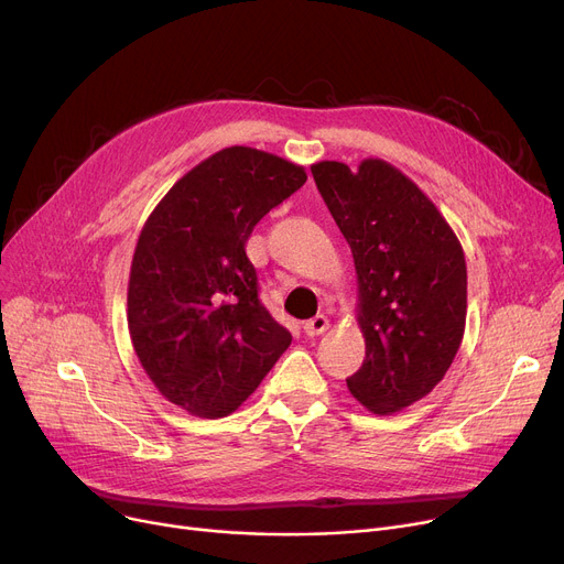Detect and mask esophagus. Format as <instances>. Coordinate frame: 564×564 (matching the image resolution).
<instances>
[{
  "instance_id": "34e87169",
  "label": "esophagus",
  "mask_w": 564,
  "mask_h": 564,
  "mask_svg": "<svg viewBox=\"0 0 564 564\" xmlns=\"http://www.w3.org/2000/svg\"><path fill=\"white\" fill-rule=\"evenodd\" d=\"M327 329H329V319L324 317V315H315V317H311V319L304 324L306 336H319V334H324Z\"/></svg>"
}]
</instances>
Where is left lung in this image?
Instances as JSON below:
<instances>
[{
	"instance_id": "8db88e82",
	"label": "left lung",
	"mask_w": 564,
	"mask_h": 564,
	"mask_svg": "<svg viewBox=\"0 0 564 564\" xmlns=\"http://www.w3.org/2000/svg\"><path fill=\"white\" fill-rule=\"evenodd\" d=\"M315 185L351 249L364 366L349 393L377 416L419 402L448 372L466 327V260L423 189L393 164L324 160Z\"/></svg>"
}]
</instances>
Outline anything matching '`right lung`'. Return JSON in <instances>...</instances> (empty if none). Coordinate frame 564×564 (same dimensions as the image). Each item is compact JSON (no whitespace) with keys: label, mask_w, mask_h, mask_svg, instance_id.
<instances>
[{"label":"right lung","mask_w":564,"mask_h":564,"mask_svg":"<svg viewBox=\"0 0 564 564\" xmlns=\"http://www.w3.org/2000/svg\"><path fill=\"white\" fill-rule=\"evenodd\" d=\"M304 183V166L230 145L187 171L141 228L128 283L132 347L155 389L192 416H228L292 343L258 297L245 247Z\"/></svg>","instance_id":"right-lung-1"}]
</instances>
